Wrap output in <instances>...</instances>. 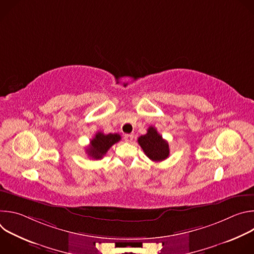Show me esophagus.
Returning <instances> with one entry per match:
<instances>
[{
  "instance_id": "esophagus-1",
  "label": "esophagus",
  "mask_w": 254,
  "mask_h": 254,
  "mask_svg": "<svg viewBox=\"0 0 254 254\" xmlns=\"http://www.w3.org/2000/svg\"><path fill=\"white\" fill-rule=\"evenodd\" d=\"M133 139V134L128 133V134H125V140L127 142H131V140Z\"/></svg>"
}]
</instances>
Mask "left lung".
Masks as SVG:
<instances>
[{
	"instance_id": "left-lung-1",
	"label": "left lung",
	"mask_w": 254,
	"mask_h": 254,
	"mask_svg": "<svg viewBox=\"0 0 254 254\" xmlns=\"http://www.w3.org/2000/svg\"><path fill=\"white\" fill-rule=\"evenodd\" d=\"M137 142L143 153L154 162L164 161L170 155L168 141L163 138L154 127H150L146 134L140 135L137 138Z\"/></svg>"
}]
</instances>
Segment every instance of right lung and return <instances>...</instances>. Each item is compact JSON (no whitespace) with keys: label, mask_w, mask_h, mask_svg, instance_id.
I'll return each mask as SVG.
<instances>
[{"label":"right lung","mask_w":254,"mask_h":254,"mask_svg":"<svg viewBox=\"0 0 254 254\" xmlns=\"http://www.w3.org/2000/svg\"><path fill=\"white\" fill-rule=\"evenodd\" d=\"M121 135L119 133H108L104 134L101 131L95 133V136L90 140V144L86 149L88 156L94 160L102 159V157L107 153L115 143L121 140Z\"/></svg>","instance_id":"obj_1"}]
</instances>
